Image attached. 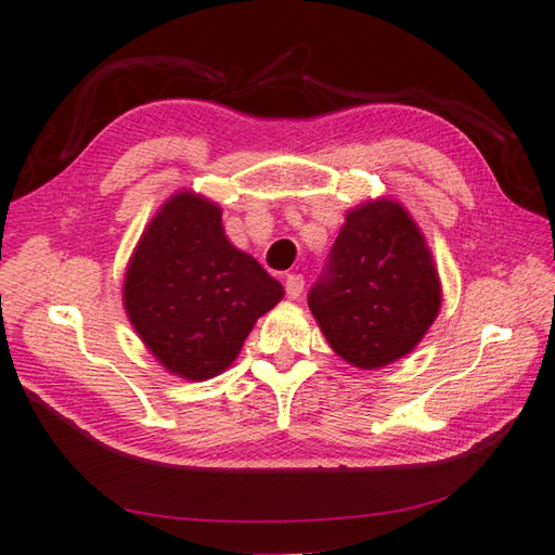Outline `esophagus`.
<instances>
[{"label":"esophagus","mask_w":555,"mask_h":555,"mask_svg":"<svg viewBox=\"0 0 555 555\" xmlns=\"http://www.w3.org/2000/svg\"><path fill=\"white\" fill-rule=\"evenodd\" d=\"M302 286H306V281H302L300 274H288V276H286V296H288V298H293V300L300 298Z\"/></svg>","instance_id":"34e87169"}]
</instances>
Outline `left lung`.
I'll return each mask as SVG.
<instances>
[{
	"mask_svg": "<svg viewBox=\"0 0 555 555\" xmlns=\"http://www.w3.org/2000/svg\"><path fill=\"white\" fill-rule=\"evenodd\" d=\"M334 353L379 371L421 344L442 306V284L426 235L392 197L346 211L330 269L308 296Z\"/></svg>",
	"mask_w": 555,
	"mask_h": 555,
	"instance_id": "obj_1",
	"label": "left lung"
}]
</instances>
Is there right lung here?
Segmentation results:
<instances>
[{
    "instance_id": "obj_1",
    "label": "right lung",
    "mask_w": 555,
    "mask_h": 555,
    "mask_svg": "<svg viewBox=\"0 0 555 555\" xmlns=\"http://www.w3.org/2000/svg\"><path fill=\"white\" fill-rule=\"evenodd\" d=\"M284 286L223 231L221 206L180 190L158 206L129 257L122 306L168 373L202 383L241 353Z\"/></svg>"
}]
</instances>
